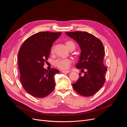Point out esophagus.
<instances>
[{"label":"esophagus","instance_id":"34e87169","mask_svg":"<svg viewBox=\"0 0 127 127\" xmlns=\"http://www.w3.org/2000/svg\"><path fill=\"white\" fill-rule=\"evenodd\" d=\"M62 72L64 74H67V73H69L70 71L69 70H62Z\"/></svg>","mask_w":127,"mask_h":127}]
</instances>
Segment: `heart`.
I'll return each instance as SVG.
<instances>
[{
  "instance_id": "obj_1",
  "label": "heart",
  "mask_w": 127,
  "mask_h": 127,
  "mask_svg": "<svg viewBox=\"0 0 127 127\" xmlns=\"http://www.w3.org/2000/svg\"><path fill=\"white\" fill-rule=\"evenodd\" d=\"M66 45L67 46L68 49L72 46H75L74 43L71 41H67L66 42ZM71 63V60L68 58H58L55 60L54 62H53L55 66L61 69H68Z\"/></svg>"
}]
</instances>
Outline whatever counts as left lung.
Segmentation results:
<instances>
[{
  "label": "left lung",
  "instance_id": "obj_1",
  "mask_svg": "<svg viewBox=\"0 0 127 127\" xmlns=\"http://www.w3.org/2000/svg\"><path fill=\"white\" fill-rule=\"evenodd\" d=\"M65 33L75 40L81 49L76 68L86 70L83 71V76L79 74V79L72 84V87L80 95L92 96L101 89L105 81L107 68L103 64V45L100 40L88 32L75 31Z\"/></svg>",
  "mask_w": 127,
  "mask_h": 127
}]
</instances>
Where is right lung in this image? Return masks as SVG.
<instances>
[{
  "mask_svg": "<svg viewBox=\"0 0 127 127\" xmlns=\"http://www.w3.org/2000/svg\"><path fill=\"white\" fill-rule=\"evenodd\" d=\"M62 32H39L28 37L20 48L18 55L20 80L25 90L32 96L43 98L53 91L54 76L59 70L43 67L49 58L53 43Z\"/></svg>",
  "mask_w": 127,
  "mask_h": 127,
  "instance_id": "right-lung-1",
  "label": "right lung"
}]
</instances>
